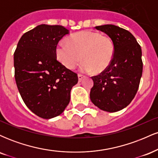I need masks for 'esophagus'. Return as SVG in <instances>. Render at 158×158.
I'll return each instance as SVG.
<instances>
[{
	"label": "esophagus",
	"instance_id": "obj_1",
	"mask_svg": "<svg viewBox=\"0 0 158 158\" xmlns=\"http://www.w3.org/2000/svg\"><path fill=\"white\" fill-rule=\"evenodd\" d=\"M85 77V76L81 75V74H78V79H79V81H82V79H84Z\"/></svg>",
	"mask_w": 158,
	"mask_h": 158
}]
</instances>
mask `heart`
I'll return each mask as SVG.
<instances>
[{
	"label": "heart",
	"instance_id": "heart-1",
	"mask_svg": "<svg viewBox=\"0 0 158 158\" xmlns=\"http://www.w3.org/2000/svg\"><path fill=\"white\" fill-rule=\"evenodd\" d=\"M114 52V43L109 37L92 30H82L61 42L56 48L58 59L67 68L73 69L83 60L82 72L101 73L109 66Z\"/></svg>",
	"mask_w": 158,
	"mask_h": 158
}]
</instances>
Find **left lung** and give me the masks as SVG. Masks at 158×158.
<instances>
[{"instance_id": "1", "label": "left lung", "mask_w": 158, "mask_h": 158, "mask_svg": "<svg viewBox=\"0 0 158 158\" xmlns=\"http://www.w3.org/2000/svg\"><path fill=\"white\" fill-rule=\"evenodd\" d=\"M114 43V52L109 66L92 77L91 102L99 109L116 112L131 103L138 90L143 73L142 50L130 32L115 25L95 27Z\"/></svg>"}]
</instances>
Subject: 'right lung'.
I'll return each mask as SVG.
<instances>
[{
	"label": "right lung",
	"mask_w": 158,
	"mask_h": 158,
	"mask_svg": "<svg viewBox=\"0 0 158 158\" xmlns=\"http://www.w3.org/2000/svg\"><path fill=\"white\" fill-rule=\"evenodd\" d=\"M69 30L41 24L25 32L14 52L15 79L21 98L39 117L51 119L64 111L77 74L56 59V47Z\"/></svg>",
	"instance_id": "right-lung-1"
}]
</instances>
